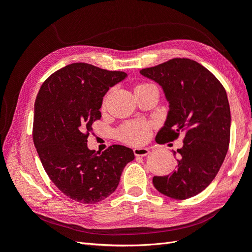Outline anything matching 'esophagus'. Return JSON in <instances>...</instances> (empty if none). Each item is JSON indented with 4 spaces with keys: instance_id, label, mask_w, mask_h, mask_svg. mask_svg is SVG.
Instances as JSON below:
<instances>
[{
    "instance_id": "34e87169",
    "label": "esophagus",
    "mask_w": 252,
    "mask_h": 252,
    "mask_svg": "<svg viewBox=\"0 0 252 252\" xmlns=\"http://www.w3.org/2000/svg\"><path fill=\"white\" fill-rule=\"evenodd\" d=\"M133 154L135 157H145L149 154V150L147 148H134Z\"/></svg>"
}]
</instances>
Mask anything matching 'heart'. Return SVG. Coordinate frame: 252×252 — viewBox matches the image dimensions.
<instances>
[{"label": "heart", "mask_w": 252, "mask_h": 252, "mask_svg": "<svg viewBox=\"0 0 252 252\" xmlns=\"http://www.w3.org/2000/svg\"><path fill=\"white\" fill-rule=\"evenodd\" d=\"M150 85H152V84L140 83L135 86L134 91L143 89ZM105 103H106V96L104 97L103 106H105ZM150 134H151V125L145 121H133V122H130V123H127L126 125L122 127L118 132V136L120 138V140H122L125 143L133 144V145L145 143L150 138Z\"/></svg>", "instance_id": "b5f03b06"}]
</instances>
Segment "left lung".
Here are the masks:
<instances>
[{
	"label": "left lung",
	"mask_w": 252,
	"mask_h": 252,
	"mask_svg": "<svg viewBox=\"0 0 252 252\" xmlns=\"http://www.w3.org/2000/svg\"><path fill=\"white\" fill-rule=\"evenodd\" d=\"M141 74L162 86L169 112L156 141L165 144L184 134L178 149V169L154 177L158 191L175 200L202 192L216 178L230 141V107L224 86L207 68L193 60L177 58Z\"/></svg>",
	"instance_id": "8db88e82"
}]
</instances>
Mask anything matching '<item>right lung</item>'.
Instances as JSON below:
<instances>
[{
  "label": "right lung",
  "mask_w": 252,
  "mask_h": 252,
  "mask_svg": "<svg viewBox=\"0 0 252 252\" xmlns=\"http://www.w3.org/2000/svg\"><path fill=\"white\" fill-rule=\"evenodd\" d=\"M87 63L61 68L43 83L34 103L32 139L45 171L70 199L94 204L117 189L132 149L112 145L100 155L87 147L103 96L126 78Z\"/></svg>",
  "instance_id": "right-lung-1"
}]
</instances>
